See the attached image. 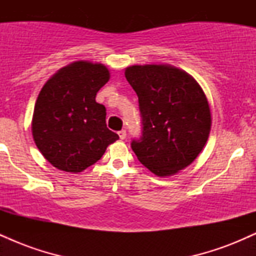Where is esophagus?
Wrapping results in <instances>:
<instances>
[{
  "label": "esophagus",
  "mask_w": 256,
  "mask_h": 256,
  "mask_svg": "<svg viewBox=\"0 0 256 256\" xmlns=\"http://www.w3.org/2000/svg\"><path fill=\"white\" fill-rule=\"evenodd\" d=\"M118 134H119L120 140H125V138H126V131H125V130L119 131V132H118Z\"/></svg>",
  "instance_id": "34e87169"
}]
</instances>
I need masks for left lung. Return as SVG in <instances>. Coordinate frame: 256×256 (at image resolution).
<instances>
[{
    "label": "left lung",
    "instance_id": "8db88e82",
    "mask_svg": "<svg viewBox=\"0 0 256 256\" xmlns=\"http://www.w3.org/2000/svg\"><path fill=\"white\" fill-rule=\"evenodd\" d=\"M125 77L138 96L142 136L131 148L143 166L171 176L198 158L210 136V110L192 76L167 64L131 66Z\"/></svg>",
    "mask_w": 256,
    "mask_h": 256
}]
</instances>
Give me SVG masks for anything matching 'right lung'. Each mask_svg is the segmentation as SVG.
<instances>
[{
    "label": "right lung",
    "instance_id": "add662e5",
    "mask_svg": "<svg viewBox=\"0 0 256 256\" xmlns=\"http://www.w3.org/2000/svg\"><path fill=\"white\" fill-rule=\"evenodd\" d=\"M108 80L104 64L77 61L55 73L40 90L32 136L43 156L61 171H84L119 138L107 128L104 106L95 100Z\"/></svg>",
    "mask_w": 256,
    "mask_h": 256
}]
</instances>
